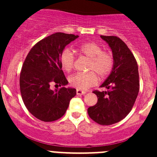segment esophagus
Here are the masks:
<instances>
[{"instance_id":"34e87169","label":"esophagus","mask_w":157,"mask_h":157,"mask_svg":"<svg viewBox=\"0 0 157 157\" xmlns=\"http://www.w3.org/2000/svg\"><path fill=\"white\" fill-rule=\"evenodd\" d=\"M85 93H86V92L85 91H83V90H77V95H78V96L84 95Z\"/></svg>"}]
</instances>
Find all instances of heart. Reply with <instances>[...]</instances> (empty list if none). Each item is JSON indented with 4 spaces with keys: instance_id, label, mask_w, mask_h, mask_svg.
I'll return each mask as SVG.
<instances>
[{
    "instance_id": "obj_1",
    "label": "heart",
    "mask_w": 157,
    "mask_h": 157,
    "mask_svg": "<svg viewBox=\"0 0 157 157\" xmlns=\"http://www.w3.org/2000/svg\"><path fill=\"white\" fill-rule=\"evenodd\" d=\"M78 51L90 59L88 73H77L71 76L69 83L74 87L86 90L97 83L98 79L96 72L100 77H106L111 72L114 65L112 54L103 52L102 47L95 42H86L78 47ZM75 58L69 49H64L60 56V63L64 71L70 72L74 65Z\"/></svg>"
}]
</instances>
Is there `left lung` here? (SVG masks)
<instances>
[{"label": "left lung", "mask_w": 157, "mask_h": 157, "mask_svg": "<svg viewBox=\"0 0 157 157\" xmlns=\"http://www.w3.org/2000/svg\"><path fill=\"white\" fill-rule=\"evenodd\" d=\"M112 52L114 65L100 87L94 91L97 103L88 109V115L96 123L110 125L121 121L131 112L139 92L137 61L126 44L117 36H101Z\"/></svg>", "instance_id": "left-lung-1"}]
</instances>
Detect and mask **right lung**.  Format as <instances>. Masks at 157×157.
Instances as JSON below:
<instances>
[{
  "mask_svg": "<svg viewBox=\"0 0 157 157\" xmlns=\"http://www.w3.org/2000/svg\"><path fill=\"white\" fill-rule=\"evenodd\" d=\"M79 36L56 33L32 48L22 67L20 87L25 105L33 116L42 121L61 118L76 96V89L67 87L68 81L61 70L60 56L66 45ZM62 87L52 90V82Z\"/></svg>",
  "mask_w": 157,
  "mask_h": 157,
  "instance_id": "right-lung-1",
  "label": "right lung"
}]
</instances>
